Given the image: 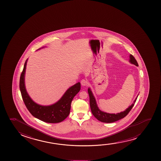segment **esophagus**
<instances>
[{
    "label": "esophagus",
    "mask_w": 161,
    "mask_h": 161,
    "mask_svg": "<svg viewBox=\"0 0 161 161\" xmlns=\"http://www.w3.org/2000/svg\"><path fill=\"white\" fill-rule=\"evenodd\" d=\"M81 84L83 86H87V85H88V81H87V80H86L82 79L81 81Z\"/></svg>",
    "instance_id": "34e87169"
}]
</instances>
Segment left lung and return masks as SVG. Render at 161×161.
I'll use <instances>...</instances> for the list:
<instances>
[{"label": "left lung", "instance_id": "8db88e82", "mask_svg": "<svg viewBox=\"0 0 161 161\" xmlns=\"http://www.w3.org/2000/svg\"><path fill=\"white\" fill-rule=\"evenodd\" d=\"M129 62L131 64H134L136 66H139L138 63L137 62L136 60L135 59L133 55L130 54V60ZM88 95L90 97V105L91 110L92 112V114L94 115V117L98 119L99 121L103 122V123H113L115 121H118L120 119L123 118L124 117H126L128 113H129L131 109H132L133 106H134L135 103L136 101L137 96L136 99H135L134 101L133 102V103L129 107V108H127L125 111L121 112L120 113H117L115 114H110V113H107L104 112L101 110H99V108L97 106L96 101L93 95L92 91L91 90L90 88L88 89Z\"/></svg>", "mask_w": 161, "mask_h": 161}]
</instances>
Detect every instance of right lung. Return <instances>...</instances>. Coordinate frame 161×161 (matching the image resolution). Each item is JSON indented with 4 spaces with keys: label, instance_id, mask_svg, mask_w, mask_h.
<instances>
[{
    "label": "right lung",
    "instance_id": "right-lung-1",
    "mask_svg": "<svg viewBox=\"0 0 161 161\" xmlns=\"http://www.w3.org/2000/svg\"><path fill=\"white\" fill-rule=\"evenodd\" d=\"M27 59L25 63L20 76V90L25 104L33 117L49 123H58L63 121L68 117L70 111L71 103L75 95L81 89L80 82L70 87L66 91L60 100L52 105L41 106L31 99L27 92L25 85V74Z\"/></svg>",
    "mask_w": 161,
    "mask_h": 161
}]
</instances>
